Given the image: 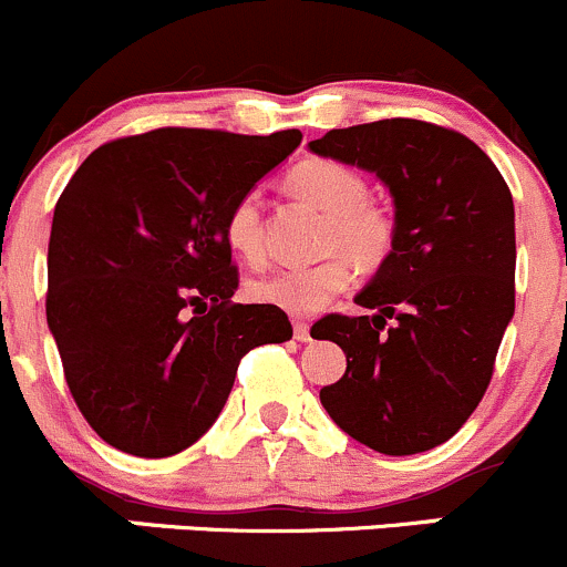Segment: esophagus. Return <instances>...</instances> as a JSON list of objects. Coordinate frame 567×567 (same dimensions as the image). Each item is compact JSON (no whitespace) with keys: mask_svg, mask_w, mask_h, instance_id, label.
<instances>
[{"mask_svg":"<svg viewBox=\"0 0 567 567\" xmlns=\"http://www.w3.org/2000/svg\"><path fill=\"white\" fill-rule=\"evenodd\" d=\"M293 334L299 342H310L312 340V331L307 320H293Z\"/></svg>","mask_w":567,"mask_h":567,"instance_id":"esophagus-1","label":"esophagus"}]
</instances>
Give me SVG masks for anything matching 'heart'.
Masks as SVG:
<instances>
[{"mask_svg": "<svg viewBox=\"0 0 567 567\" xmlns=\"http://www.w3.org/2000/svg\"><path fill=\"white\" fill-rule=\"evenodd\" d=\"M288 188L326 216L320 249L340 251L316 266L285 271L251 282V299L274 305L290 316H312L334 296L351 288L353 266L379 271L394 249V219L368 199V183L357 169L331 158H310L288 173ZM227 244L257 266L266 257L260 194L247 192L233 203L225 219Z\"/></svg>", "mask_w": 567, "mask_h": 567, "instance_id": "b5f03b06", "label": "heart"}]
</instances>
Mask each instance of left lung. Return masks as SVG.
Returning <instances> with one entry per match:
<instances>
[{"label": "left lung", "instance_id": "1", "mask_svg": "<svg viewBox=\"0 0 567 567\" xmlns=\"http://www.w3.org/2000/svg\"><path fill=\"white\" fill-rule=\"evenodd\" d=\"M310 151L375 173L394 199L390 260L353 299L375 316L320 320L348 362L320 403L375 453H425L477 409L516 310L511 188L472 140L425 120L334 128Z\"/></svg>", "mask_w": 567, "mask_h": 567}]
</instances>
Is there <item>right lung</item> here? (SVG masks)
Segmentation results:
<instances>
[{
	"label": "right lung",
	"instance_id": "obj_1",
	"mask_svg": "<svg viewBox=\"0 0 567 567\" xmlns=\"http://www.w3.org/2000/svg\"><path fill=\"white\" fill-rule=\"evenodd\" d=\"M301 131L156 128L90 153L60 194L45 320L95 433L140 458L192 447L238 362L293 337L274 305H236L227 210L299 147Z\"/></svg>",
	"mask_w": 567,
	"mask_h": 567
}]
</instances>
